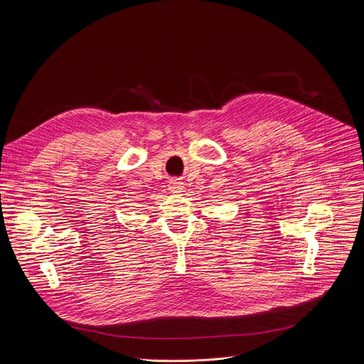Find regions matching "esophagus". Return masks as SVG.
Listing matches in <instances>:
<instances>
[{
  "label": "esophagus",
  "instance_id": "esophagus-1",
  "mask_svg": "<svg viewBox=\"0 0 364 364\" xmlns=\"http://www.w3.org/2000/svg\"><path fill=\"white\" fill-rule=\"evenodd\" d=\"M184 187H183V183H180V181H171V184H170V190L173 191V193H181V190H183Z\"/></svg>",
  "mask_w": 364,
  "mask_h": 364
}]
</instances>
